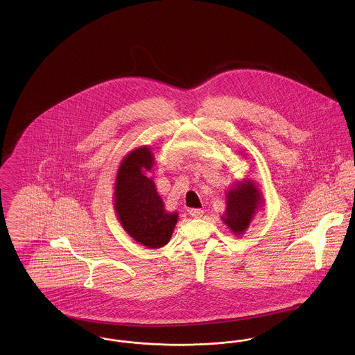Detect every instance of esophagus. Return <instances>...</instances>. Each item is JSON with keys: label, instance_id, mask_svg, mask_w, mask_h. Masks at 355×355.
<instances>
[{"label": "esophagus", "instance_id": "esophagus-1", "mask_svg": "<svg viewBox=\"0 0 355 355\" xmlns=\"http://www.w3.org/2000/svg\"><path fill=\"white\" fill-rule=\"evenodd\" d=\"M189 215L194 218H202L204 211L202 209H189Z\"/></svg>", "mask_w": 355, "mask_h": 355}]
</instances>
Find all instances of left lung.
I'll return each instance as SVG.
<instances>
[{"mask_svg": "<svg viewBox=\"0 0 355 355\" xmlns=\"http://www.w3.org/2000/svg\"><path fill=\"white\" fill-rule=\"evenodd\" d=\"M259 201V191L250 181L238 184L235 189H231L227 194V215L223 218L224 223L232 232L241 235L248 227Z\"/></svg>", "mask_w": 355, "mask_h": 355, "instance_id": "obj_1", "label": "left lung"}]
</instances>
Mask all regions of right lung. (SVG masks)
Listing matches in <instances>:
<instances>
[{"label": "right lung", "mask_w": 355, "mask_h": 355, "mask_svg": "<svg viewBox=\"0 0 355 355\" xmlns=\"http://www.w3.org/2000/svg\"><path fill=\"white\" fill-rule=\"evenodd\" d=\"M151 167L153 154L147 147L124 158L116 178L114 207L121 225L137 242L158 248L170 241L178 215L164 211L153 180L143 174V168Z\"/></svg>", "instance_id": "right-lung-1"}]
</instances>
